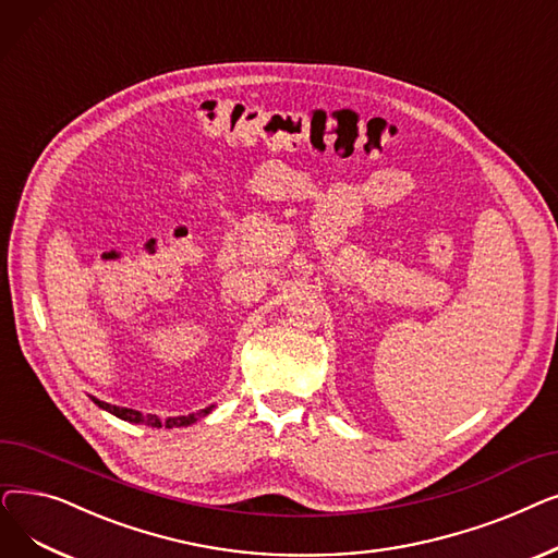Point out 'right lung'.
<instances>
[{
  "mask_svg": "<svg viewBox=\"0 0 558 558\" xmlns=\"http://www.w3.org/2000/svg\"><path fill=\"white\" fill-rule=\"evenodd\" d=\"M93 402H95L99 409H104V411L113 413V415H116V417H120V420L134 422V424H147V427H166V429H172V427H189V424L197 422L199 417H204V415H208L210 411H214V407H206V409H202L199 413H191V415H177V417H168V420H161V417H158V415H151V413L143 415L141 411H134V409H124V407H113V404L99 402L97 397H93Z\"/></svg>",
  "mask_w": 558,
  "mask_h": 558,
  "instance_id": "add662e5",
  "label": "right lung"
}]
</instances>
